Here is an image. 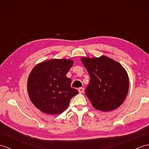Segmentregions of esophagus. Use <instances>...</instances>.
Listing matches in <instances>:
<instances>
[{
  "label": "esophagus",
  "instance_id": "esophagus-1",
  "mask_svg": "<svg viewBox=\"0 0 149 149\" xmlns=\"http://www.w3.org/2000/svg\"><path fill=\"white\" fill-rule=\"evenodd\" d=\"M78 91H79V92L80 93H83L84 92V88H83V87H81V88H79Z\"/></svg>",
  "mask_w": 149,
  "mask_h": 149
}]
</instances>
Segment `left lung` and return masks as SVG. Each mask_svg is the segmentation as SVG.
<instances>
[{
    "mask_svg": "<svg viewBox=\"0 0 149 149\" xmlns=\"http://www.w3.org/2000/svg\"><path fill=\"white\" fill-rule=\"evenodd\" d=\"M90 75L85 93L93 107L110 111L121 106L129 90V77L119 63L107 56L81 58Z\"/></svg>",
    "mask_w": 149,
    "mask_h": 149,
    "instance_id": "8db88e82",
    "label": "left lung"
}]
</instances>
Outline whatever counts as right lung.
<instances>
[{"mask_svg":"<svg viewBox=\"0 0 149 149\" xmlns=\"http://www.w3.org/2000/svg\"><path fill=\"white\" fill-rule=\"evenodd\" d=\"M73 65L71 59H50L38 64L28 77L30 99L41 111L48 115L63 113L79 91L71 87L66 76Z\"/></svg>","mask_w":149,"mask_h":149,"instance_id":"right-lung-1","label":"right lung"}]
</instances>
